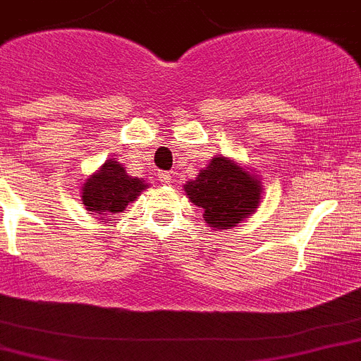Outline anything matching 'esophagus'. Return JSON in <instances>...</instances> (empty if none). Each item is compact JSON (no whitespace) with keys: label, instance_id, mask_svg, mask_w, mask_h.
I'll return each instance as SVG.
<instances>
[{"label":"esophagus","instance_id":"esophagus-1","mask_svg":"<svg viewBox=\"0 0 361 361\" xmlns=\"http://www.w3.org/2000/svg\"><path fill=\"white\" fill-rule=\"evenodd\" d=\"M157 177L159 180H161L163 184H166V186H170V184L175 183V177L171 171H161V173H157Z\"/></svg>","mask_w":361,"mask_h":361}]
</instances>
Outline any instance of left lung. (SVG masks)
Listing matches in <instances>:
<instances>
[{
  "mask_svg": "<svg viewBox=\"0 0 361 361\" xmlns=\"http://www.w3.org/2000/svg\"><path fill=\"white\" fill-rule=\"evenodd\" d=\"M190 202L204 211V220L213 231L234 229L256 213L263 184L249 168L234 159L214 155L195 180L184 184Z\"/></svg>",
  "mask_w": 361,
  "mask_h": 361,
  "instance_id": "1",
  "label": "left lung"
}]
</instances>
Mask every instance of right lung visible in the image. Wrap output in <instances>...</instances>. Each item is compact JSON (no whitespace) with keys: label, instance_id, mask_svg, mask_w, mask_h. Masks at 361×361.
I'll use <instances>...</instances> for the list:
<instances>
[{"label":"right lung","instance_id":"1","mask_svg":"<svg viewBox=\"0 0 361 361\" xmlns=\"http://www.w3.org/2000/svg\"><path fill=\"white\" fill-rule=\"evenodd\" d=\"M148 186L145 178L128 175L120 161L107 159L82 184V204L92 218L114 224V214L125 211Z\"/></svg>","mask_w":361,"mask_h":361}]
</instances>
